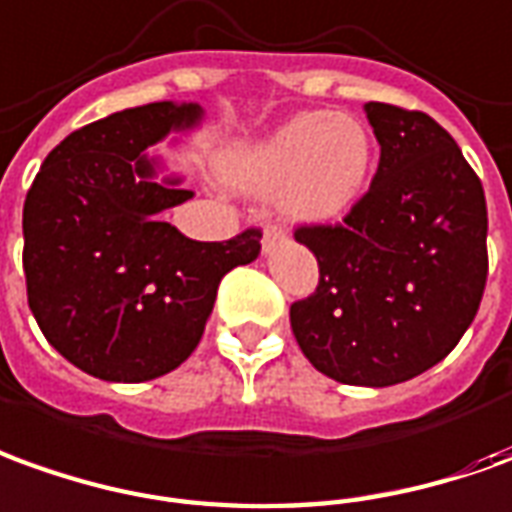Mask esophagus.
Masks as SVG:
<instances>
[{"label":"esophagus","mask_w":512,"mask_h":512,"mask_svg":"<svg viewBox=\"0 0 512 512\" xmlns=\"http://www.w3.org/2000/svg\"><path fill=\"white\" fill-rule=\"evenodd\" d=\"M281 242H287V236H284V231H281L278 225H267V228H264V236H262L264 253H270V250H273V248H278Z\"/></svg>","instance_id":"obj_1"}]
</instances>
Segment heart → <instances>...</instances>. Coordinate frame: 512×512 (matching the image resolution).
I'll use <instances>...</instances> for the list:
<instances>
[{"label":"heart","mask_w":512,"mask_h":512,"mask_svg":"<svg viewBox=\"0 0 512 512\" xmlns=\"http://www.w3.org/2000/svg\"><path fill=\"white\" fill-rule=\"evenodd\" d=\"M373 167L368 125L351 114L306 111L259 139L228 147L220 175L245 195L278 192L290 222L329 225L359 203Z\"/></svg>","instance_id":"obj_1"}]
</instances>
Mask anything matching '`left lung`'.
Listing matches in <instances>:
<instances>
[{"label":"left lung","mask_w":512,"mask_h":512,"mask_svg":"<svg viewBox=\"0 0 512 512\" xmlns=\"http://www.w3.org/2000/svg\"><path fill=\"white\" fill-rule=\"evenodd\" d=\"M382 147L370 189L340 225H301L317 290L290 306L303 357L343 384L390 387L449 357L488 278L477 172L432 116L365 105Z\"/></svg>","instance_id":"obj_1"}]
</instances>
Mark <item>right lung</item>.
I'll use <instances>...</instances> for the list:
<instances>
[{
    "label": "right lung",
    "instance_id": "right-lung-1",
    "mask_svg": "<svg viewBox=\"0 0 512 512\" xmlns=\"http://www.w3.org/2000/svg\"><path fill=\"white\" fill-rule=\"evenodd\" d=\"M197 102H150L74 130L24 200L27 301L49 345L105 382H150L195 351L228 270L259 256V228L195 242L164 211L195 192L155 181L144 155L195 128Z\"/></svg>",
    "mask_w": 512,
    "mask_h": 512
}]
</instances>
